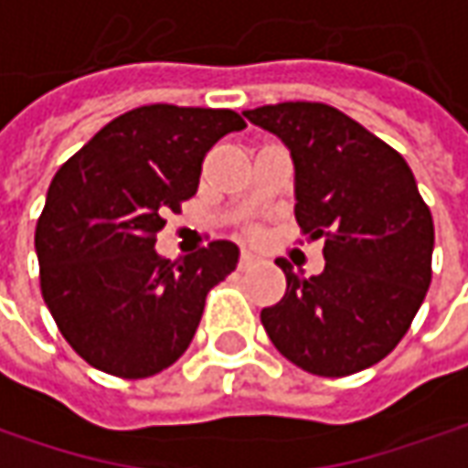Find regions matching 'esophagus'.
<instances>
[{
    "label": "esophagus",
    "mask_w": 468,
    "mask_h": 468,
    "mask_svg": "<svg viewBox=\"0 0 468 468\" xmlns=\"http://www.w3.org/2000/svg\"><path fill=\"white\" fill-rule=\"evenodd\" d=\"M259 259H256V254H251V251H240V259H238V267L240 270H246V267H251V264H256Z\"/></svg>",
    "instance_id": "34e87169"
}]
</instances>
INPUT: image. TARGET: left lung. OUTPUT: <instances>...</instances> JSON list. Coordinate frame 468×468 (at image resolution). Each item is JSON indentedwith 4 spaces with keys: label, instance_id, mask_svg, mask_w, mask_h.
<instances>
[{
    "label": "left lung",
    "instance_id": "8db88e82",
    "mask_svg": "<svg viewBox=\"0 0 468 468\" xmlns=\"http://www.w3.org/2000/svg\"><path fill=\"white\" fill-rule=\"evenodd\" d=\"M282 138L295 165V219L324 238V272L282 259L285 295L261 309L274 348L319 377L382 361L409 333L432 280L435 225L406 159L348 114L319 101L246 110Z\"/></svg>",
    "mask_w": 468,
    "mask_h": 468
}]
</instances>
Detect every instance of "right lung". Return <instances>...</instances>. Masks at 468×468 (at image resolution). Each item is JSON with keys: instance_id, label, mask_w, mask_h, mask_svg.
I'll list each match as a JSON object with an SVG mask.
<instances>
[{"instance_id": "1", "label": "right lung", "mask_w": 468, "mask_h": 468, "mask_svg": "<svg viewBox=\"0 0 468 468\" xmlns=\"http://www.w3.org/2000/svg\"><path fill=\"white\" fill-rule=\"evenodd\" d=\"M243 128L233 110L146 104L114 117L57 170L36 222L41 295L91 367L144 379L191 346L238 246L212 240L170 261L154 243L165 214L196 194L207 152Z\"/></svg>"}]
</instances>
